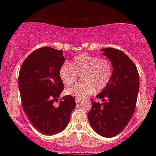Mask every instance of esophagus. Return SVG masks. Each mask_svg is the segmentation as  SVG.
Wrapping results in <instances>:
<instances>
[{
	"label": "esophagus",
	"mask_w": 156,
	"mask_h": 156,
	"mask_svg": "<svg viewBox=\"0 0 156 156\" xmlns=\"http://www.w3.org/2000/svg\"><path fill=\"white\" fill-rule=\"evenodd\" d=\"M82 101V100L80 98H76V103H79Z\"/></svg>",
	"instance_id": "obj_1"
}]
</instances>
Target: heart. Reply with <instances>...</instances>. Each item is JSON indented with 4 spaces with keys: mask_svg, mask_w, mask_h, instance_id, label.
<instances>
[{
    "mask_svg": "<svg viewBox=\"0 0 156 156\" xmlns=\"http://www.w3.org/2000/svg\"><path fill=\"white\" fill-rule=\"evenodd\" d=\"M64 85L69 87L80 75L82 82L66 90L69 95L83 98L94 92H101L110 83L113 75V67L110 61L98 55L81 53L76 55L69 64H64L58 72Z\"/></svg>",
    "mask_w": 156,
    "mask_h": 156,
    "instance_id": "b5f03b06",
    "label": "heart"
}]
</instances>
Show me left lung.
Segmentation results:
<instances>
[{
	"label": "left lung",
	"mask_w": 156,
	"mask_h": 156,
	"mask_svg": "<svg viewBox=\"0 0 156 156\" xmlns=\"http://www.w3.org/2000/svg\"><path fill=\"white\" fill-rule=\"evenodd\" d=\"M102 51L112 62L113 75L106 88L96 96L103 103L92 99L88 119L96 133L103 137H113L122 131L133 116L139 76L135 64L122 51L112 48Z\"/></svg>",
	"instance_id": "1"
}]
</instances>
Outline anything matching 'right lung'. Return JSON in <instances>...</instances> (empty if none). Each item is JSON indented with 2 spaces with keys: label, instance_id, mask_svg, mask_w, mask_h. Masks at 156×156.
Instances as JSON below:
<instances>
[{
  "label": "right lung",
  "instance_id": "add662e5",
  "mask_svg": "<svg viewBox=\"0 0 156 156\" xmlns=\"http://www.w3.org/2000/svg\"><path fill=\"white\" fill-rule=\"evenodd\" d=\"M64 62L63 51L42 47L32 52L20 69L18 85L23 110L35 129L44 135L62 131L76 107L71 95L63 97L58 106L53 105L64 89L58 75Z\"/></svg>",
  "mask_w": 156,
  "mask_h": 156
}]
</instances>
